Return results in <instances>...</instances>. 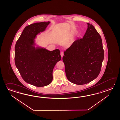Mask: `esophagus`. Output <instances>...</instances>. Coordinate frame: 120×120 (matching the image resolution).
<instances>
[{
    "instance_id": "34e87169",
    "label": "esophagus",
    "mask_w": 120,
    "mask_h": 120,
    "mask_svg": "<svg viewBox=\"0 0 120 120\" xmlns=\"http://www.w3.org/2000/svg\"><path fill=\"white\" fill-rule=\"evenodd\" d=\"M60 55H61V58L63 56H64V53H63V52H61V53H60Z\"/></svg>"
}]
</instances>
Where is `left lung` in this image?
Segmentation results:
<instances>
[{
    "mask_svg": "<svg viewBox=\"0 0 120 120\" xmlns=\"http://www.w3.org/2000/svg\"><path fill=\"white\" fill-rule=\"evenodd\" d=\"M88 28L83 38H77L64 52L62 60L67 78L71 82L83 85L98 76L104 59L101 37L93 25Z\"/></svg>",
    "mask_w": 120,
    "mask_h": 120,
    "instance_id": "8db88e82",
    "label": "left lung"
}]
</instances>
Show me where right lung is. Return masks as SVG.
I'll return each instance as SVG.
<instances>
[{
	"label": "right lung",
	"mask_w": 120,
	"mask_h": 120,
	"mask_svg": "<svg viewBox=\"0 0 120 120\" xmlns=\"http://www.w3.org/2000/svg\"><path fill=\"white\" fill-rule=\"evenodd\" d=\"M49 24V21L42 22L25 27L15 45V62L21 77L26 82L37 87L51 83L54 68L61 59L58 49L50 51L35 49L33 46L36 35Z\"/></svg>",
	"instance_id": "add662e5"
}]
</instances>
